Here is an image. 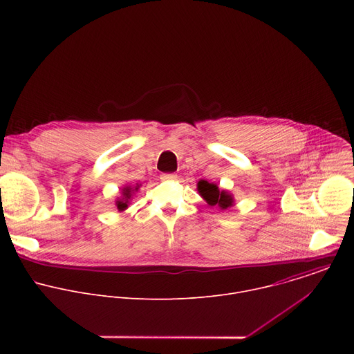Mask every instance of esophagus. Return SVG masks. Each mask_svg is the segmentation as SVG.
Returning <instances> with one entry per match:
<instances>
[{
    "mask_svg": "<svg viewBox=\"0 0 354 354\" xmlns=\"http://www.w3.org/2000/svg\"><path fill=\"white\" fill-rule=\"evenodd\" d=\"M161 179H162V180H175V179H176V175H175V174H162V175H161Z\"/></svg>",
    "mask_w": 354,
    "mask_h": 354,
    "instance_id": "esophagus-1",
    "label": "esophagus"
}]
</instances>
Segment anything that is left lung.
I'll list each match as a JSON object with an SVG mask.
<instances>
[{
	"mask_svg": "<svg viewBox=\"0 0 354 354\" xmlns=\"http://www.w3.org/2000/svg\"><path fill=\"white\" fill-rule=\"evenodd\" d=\"M197 189L210 206H218L223 210H225L234 205L231 194L227 193L225 190H220L218 186L214 183H209L207 180H200Z\"/></svg>",
	"mask_w": 354,
	"mask_h": 354,
	"instance_id": "left-lung-1",
	"label": "left lung"
}]
</instances>
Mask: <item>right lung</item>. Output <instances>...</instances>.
Instances as JSON below:
<instances>
[{
	"instance_id": "obj_1",
	"label": "right lung",
	"mask_w": 354,
	"mask_h": 354,
	"mask_svg": "<svg viewBox=\"0 0 354 354\" xmlns=\"http://www.w3.org/2000/svg\"><path fill=\"white\" fill-rule=\"evenodd\" d=\"M138 187H134V189H131V187H124L123 189V198L124 200H119L118 201V209L122 212V210H124V209H127V203H129V200H130V197H131V194H133V192H136Z\"/></svg>"
}]
</instances>
